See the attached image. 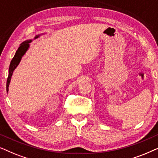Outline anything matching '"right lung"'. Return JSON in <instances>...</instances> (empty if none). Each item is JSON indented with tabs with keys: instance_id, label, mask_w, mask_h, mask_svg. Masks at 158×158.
<instances>
[{
	"instance_id": "1",
	"label": "right lung",
	"mask_w": 158,
	"mask_h": 158,
	"mask_svg": "<svg viewBox=\"0 0 158 158\" xmlns=\"http://www.w3.org/2000/svg\"><path fill=\"white\" fill-rule=\"evenodd\" d=\"M45 33H42L41 35H37L35 37L34 39H37L40 36L42 35H44ZM31 40H26L24 42H23L22 43L20 44L18 50H16L15 55H14L13 59L11 60L10 61V66H9V69H8V77L7 79V82H6V91L7 92H8V87H9L10 85V79H11V77L13 75V72L15 70L16 67L18 66V65L19 64V63L22 60V58L24 55L26 53V52L27 51V50L29 49V43H31Z\"/></svg>"
}]
</instances>
